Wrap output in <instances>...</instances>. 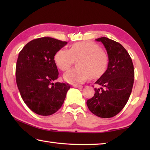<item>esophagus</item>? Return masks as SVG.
<instances>
[{"label":"esophagus","instance_id":"34e87169","mask_svg":"<svg viewBox=\"0 0 150 150\" xmlns=\"http://www.w3.org/2000/svg\"><path fill=\"white\" fill-rule=\"evenodd\" d=\"M74 87L75 88H82L83 87L82 85H74Z\"/></svg>","mask_w":150,"mask_h":150}]
</instances>
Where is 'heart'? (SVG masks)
Instances as JSON below:
<instances>
[{"mask_svg": "<svg viewBox=\"0 0 150 150\" xmlns=\"http://www.w3.org/2000/svg\"><path fill=\"white\" fill-rule=\"evenodd\" d=\"M76 60L77 66L65 73L63 79L71 84L83 83L88 78L96 79L107 69L108 56L98 45L91 41L73 44L68 50L60 49L54 55V62L62 71H66Z\"/></svg>", "mask_w": 150, "mask_h": 150, "instance_id": "heart-1", "label": "heart"}]
</instances>
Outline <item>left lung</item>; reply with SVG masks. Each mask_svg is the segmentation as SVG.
Listing matches in <instances>:
<instances>
[{
  "instance_id": "left-lung-1",
  "label": "left lung",
  "mask_w": 150,
  "mask_h": 150,
  "mask_svg": "<svg viewBox=\"0 0 150 150\" xmlns=\"http://www.w3.org/2000/svg\"><path fill=\"white\" fill-rule=\"evenodd\" d=\"M95 40L105 46L108 65L95 82L105 89L95 88V95L87 101V105L98 117L111 118L122 110L129 99L134 84V65L130 55L120 44L105 37Z\"/></svg>"
}]
</instances>
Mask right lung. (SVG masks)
I'll use <instances>...</instances> for the list:
<instances>
[{
  "label": "right lung",
  "mask_w": 150,
  "mask_h": 150,
  "mask_svg": "<svg viewBox=\"0 0 150 150\" xmlns=\"http://www.w3.org/2000/svg\"><path fill=\"white\" fill-rule=\"evenodd\" d=\"M67 44L52 38H40L28 43L19 53L16 84L25 104L38 115L56 112L70 88L68 83H54L59 75L54 55Z\"/></svg>",
  "instance_id": "add662e5"
}]
</instances>
